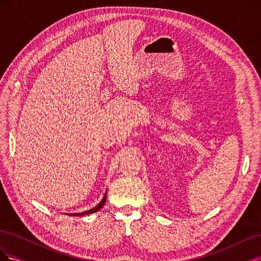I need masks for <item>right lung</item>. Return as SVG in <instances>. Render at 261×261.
Segmentation results:
<instances>
[{"instance_id": "obj_1", "label": "right lung", "mask_w": 261, "mask_h": 261, "mask_svg": "<svg viewBox=\"0 0 261 261\" xmlns=\"http://www.w3.org/2000/svg\"><path fill=\"white\" fill-rule=\"evenodd\" d=\"M106 201H107V192L105 193V196H103V198H102V200L97 204L96 207H93L92 209H90V210H87V211H84V212H80V213H68V216H86V215H91V213H93V212H97V211H99L102 207L105 206V203H106Z\"/></svg>"}]
</instances>
